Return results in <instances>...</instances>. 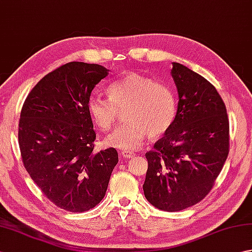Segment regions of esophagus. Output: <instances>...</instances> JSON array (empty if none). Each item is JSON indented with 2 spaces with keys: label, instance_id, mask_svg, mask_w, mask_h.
<instances>
[{
  "label": "esophagus",
  "instance_id": "1",
  "mask_svg": "<svg viewBox=\"0 0 252 252\" xmlns=\"http://www.w3.org/2000/svg\"><path fill=\"white\" fill-rule=\"evenodd\" d=\"M135 156L134 153L132 152H122L121 153V157L125 158V159H130V158H133Z\"/></svg>",
  "mask_w": 252,
  "mask_h": 252
}]
</instances>
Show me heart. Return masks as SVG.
I'll return each mask as SVG.
<instances>
[{
    "mask_svg": "<svg viewBox=\"0 0 252 252\" xmlns=\"http://www.w3.org/2000/svg\"><path fill=\"white\" fill-rule=\"evenodd\" d=\"M108 98L92 94L88 100L91 119L101 131L115 126L119 111L126 112L125 126L105 138V145L125 152L141 148L148 134L163 135L172 126L176 100L167 85L136 72H127L107 87Z\"/></svg>",
    "mask_w": 252,
    "mask_h": 252,
    "instance_id": "obj_1",
    "label": "heart"
}]
</instances>
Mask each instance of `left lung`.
<instances>
[{
	"label": "left lung",
	"instance_id": "1",
	"mask_svg": "<svg viewBox=\"0 0 252 252\" xmlns=\"http://www.w3.org/2000/svg\"><path fill=\"white\" fill-rule=\"evenodd\" d=\"M178 111L172 126L146 153V199L175 212L196 205L211 190L226 161L229 125L217 89L189 68L172 63Z\"/></svg>",
	"mask_w": 252,
	"mask_h": 252
}]
</instances>
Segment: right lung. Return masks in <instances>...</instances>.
I'll return each mask as SVG.
<instances>
[{"label":"right lung","instance_id":"add662e5","mask_svg":"<svg viewBox=\"0 0 252 252\" xmlns=\"http://www.w3.org/2000/svg\"><path fill=\"white\" fill-rule=\"evenodd\" d=\"M96 63L71 62L47 73L31 90L20 112L18 142L27 172L57 207L84 212L103 199L118 153H94L88 110L95 85L108 76Z\"/></svg>","mask_w":252,"mask_h":252}]
</instances>
